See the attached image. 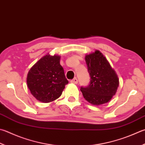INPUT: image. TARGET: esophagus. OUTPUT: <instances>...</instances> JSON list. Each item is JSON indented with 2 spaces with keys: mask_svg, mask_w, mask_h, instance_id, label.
Segmentation results:
<instances>
[{
  "mask_svg": "<svg viewBox=\"0 0 145 145\" xmlns=\"http://www.w3.org/2000/svg\"><path fill=\"white\" fill-rule=\"evenodd\" d=\"M71 83H74V84H77V83H78V79L76 78H74L73 80H71Z\"/></svg>",
  "mask_w": 145,
  "mask_h": 145,
  "instance_id": "esophagus-1",
  "label": "esophagus"
}]
</instances>
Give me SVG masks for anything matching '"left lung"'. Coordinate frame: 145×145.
<instances>
[{"mask_svg": "<svg viewBox=\"0 0 145 145\" xmlns=\"http://www.w3.org/2000/svg\"><path fill=\"white\" fill-rule=\"evenodd\" d=\"M85 61L91 78L88 86L80 88L84 98L96 105L109 102L119 86V80L115 71L98 50L86 56Z\"/></svg>", "mask_w": 145, "mask_h": 145, "instance_id": "8db88e82", "label": "left lung"}]
</instances>
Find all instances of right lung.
I'll return each instance as SVG.
<instances>
[{"label": "right lung", "instance_id": "1", "mask_svg": "<svg viewBox=\"0 0 145 145\" xmlns=\"http://www.w3.org/2000/svg\"><path fill=\"white\" fill-rule=\"evenodd\" d=\"M68 83L58 56L42 57L31 68L27 76V84L31 94L43 103L57 99Z\"/></svg>", "mask_w": 145, "mask_h": 145}]
</instances>
